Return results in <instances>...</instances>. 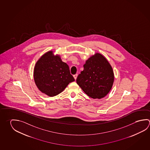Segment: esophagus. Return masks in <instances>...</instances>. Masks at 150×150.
I'll use <instances>...</instances> for the list:
<instances>
[{
  "mask_svg": "<svg viewBox=\"0 0 150 150\" xmlns=\"http://www.w3.org/2000/svg\"><path fill=\"white\" fill-rule=\"evenodd\" d=\"M77 76H78V75H77V74H75V75H73V76H74V79H75L76 80V79H77Z\"/></svg>",
  "mask_w": 150,
  "mask_h": 150,
  "instance_id": "esophagus-1",
  "label": "esophagus"
}]
</instances>
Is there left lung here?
<instances>
[{
	"label": "left lung",
	"mask_w": 150,
	"mask_h": 150,
	"mask_svg": "<svg viewBox=\"0 0 150 150\" xmlns=\"http://www.w3.org/2000/svg\"><path fill=\"white\" fill-rule=\"evenodd\" d=\"M84 70L76 79L77 84L89 97L100 99L110 92L114 75L106 58L100 53L91 56L84 65Z\"/></svg>",
	"instance_id": "obj_1"
}]
</instances>
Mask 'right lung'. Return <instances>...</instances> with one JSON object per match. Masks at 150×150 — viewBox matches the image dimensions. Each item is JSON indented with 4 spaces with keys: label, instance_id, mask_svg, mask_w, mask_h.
Wrapping results in <instances>:
<instances>
[{
    "label": "right lung",
    "instance_id": "obj_1",
    "mask_svg": "<svg viewBox=\"0 0 150 150\" xmlns=\"http://www.w3.org/2000/svg\"><path fill=\"white\" fill-rule=\"evenodd\" d=\"M34 78L40 91L50 97L61 93L69 83L75 81L68 65L52 50L45 53L36 62Z\"/></svg>",
    "mask_w": 150,
    "mask_h": 150
}]
</instances>
